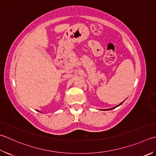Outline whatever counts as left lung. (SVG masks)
I'll return each mask as SVG.
<instances>
[{"label":"left lung","instance_id":"obj_1","mask_svg":"<svg viewBox=\"0 0 156 156\" xmlns=\"http://www.w3.org/2000/svg\"><path fill=\"white\" fill-rule=\"evenodd\" d=\"M123 101V102H124ZM122 102V103H123ZM122 103H120V104H119L118 105H117V106H115V107H114V108H109V109H103V110H104V111H108V110H111V109H114V108H117V107H118V106H120V105H122Z\"/></svg>","mask_w":156,"mask_h":156}]
</instances>
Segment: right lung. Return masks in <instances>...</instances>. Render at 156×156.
I'll return each instance as SVG.
<instances>
[{"label":"right lung","mask_w":156,"mask_h":156,"mask_svg":"<svg viewBox=\"0 0 156 156\" xmlns=\"http://www.w3.org/2000/svg\"><path fill=\"white\" fill-rule=\"evenodd\" d=\"M37 111H38V110H37Z\"/></svg>","instance_id":"add662e5"}]
</instances>
